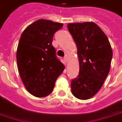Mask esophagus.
Returning a JSON list of instances; mask_svg holds the SVG:
<instances>
[{"label":"esophagus","mask_w":122,"mask_h":122,"mask_svg":"<svg viewBox=\"0 0 122 122\" xmlns=\"http://www.w3.org/2000/svg\"><path fill=\"white\" fill-rule=\"evenodd\" d=\"M63 59H64V61H65V63H67V61H68V57H67V56L65 57Z\"/></svg>","instance_id":"obj_1"}]
</instances>
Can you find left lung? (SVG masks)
<instances>
[{
	"mask_svg": "<svg viewBox=\"0 0 122 122\" xmlns=\"http://www.w3.org/2000/svg\"><path fill=\"white\" fill-rule=\"evenodd\" d=\"M77 47L79 73L71 83L73 94L87 100L99 91L110 68L112 49L104 31L95 23H70L67 25Z\"/></svg>",
	"mask_w": 122,
	"mask_h": 122,
	"instance_id": "left-lung-1",
	"label": "left lung"
}]
</instances>
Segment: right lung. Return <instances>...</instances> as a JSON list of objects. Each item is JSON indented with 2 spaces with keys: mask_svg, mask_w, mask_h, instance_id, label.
I'll return each mask as SVG.
<instances>
[{
  "mask_svg": "<svg viewBox=\"0 0 122 122\" xmlns=\"http://www.w3.org/2000/svg\"><path fill=\"white\" fill-rule=\"evenodd\" d=\"M63 24L40 19L23 31L17 48L20 78L30 93L41 98L52 92L55 82L65 69L56 57L53 37Z\"/></svg>",
  "mask_w": 122,
  "mask_h": 122,
  "instance_id": "add662e5",
  "label": "right lung"
}]
</instances>
